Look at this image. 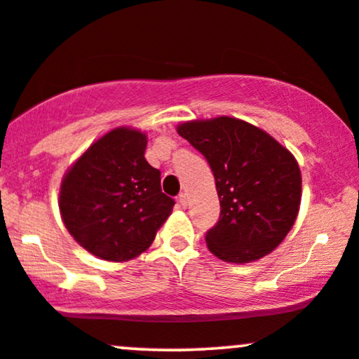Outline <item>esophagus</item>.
Wrapping results in <instances>:
<instances>
[{
    "label": "esophagus",
    "mask_w": 359,
    "mask_h": 359,
    "mask_svg": "<svg viewBox=\"0 0 359 359\" xmlns=\"http://www.w3.org/2000/svg\"><path fill=\"white\" fill-rule=\"evenodd\" d=\"M179 204L182 205V208L187 205V196H185V194H180V196H179Z\"/></svg>",
    "instance_id": "obj_1"
}]
</instances>
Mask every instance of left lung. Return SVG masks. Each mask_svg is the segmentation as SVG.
<instances>
[{
	"mask_svg": "<svg viewBox=\"0 0 359 359\" xmlns=\"http://www.w3.org/2000/svg\"><path fill=\"white\" fill-rule=\"evenodd\" d=\"M211 167L219 219L205 233L211 253L248 263L277 248L294 226L302 179L294 155L259 128L236 118L177 128Z\"/></svg>",
	"mask_w": 359,
	"mask_h": 359,
	"instance_id": "8db88e82",
	"label": "left lung"
}]
</instances>
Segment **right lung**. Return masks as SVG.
Wrapping results in <instances>:
<instances>
[{
  "label": "right lung",
  "mask_w": 359,
  "mask_h": 359,
  "mask_svg": "<svg viewBox=\"0 0 359 359\" xmlns=\"http://www.w3.org/2000/svg\"><path fill=\"white\" fill-rule=\"evenodd\" d=\"M147 137L116 128L97 140L62 180L60 212L82 248L109 262L138 257L155 240L175 201L145 160Z\"/></svg>",
  "instance_id": "add662e5"
}]
</instances>
